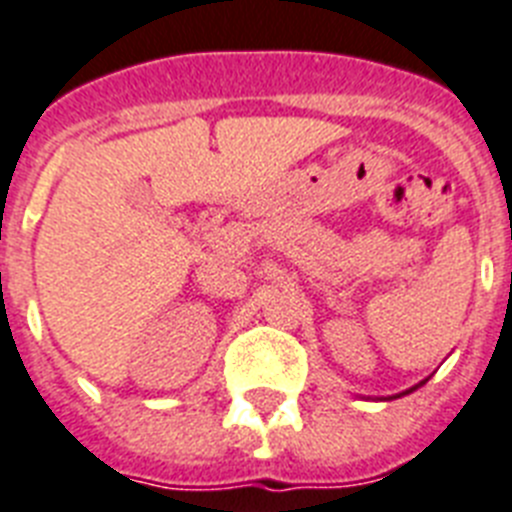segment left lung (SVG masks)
<instances>
[{"label":"left lung","instance_id":"1","mask_svg":"<svg viewBox=\"0 0 512 512\" xmlns=\"http://www.w3.org/2000/svg\"><path fill=\"white\" fill-rule=\"evenodd\" d=\"M426 381H429V378H423L421 384L410 386V389H405V392H402V394H410V392H415V389H418V386H423V384H426ZM402 394H397V397H402ZM397 397H384V400H397Z\"/></svg>","mask_w":512,"mask_h":512}]
</instances>
